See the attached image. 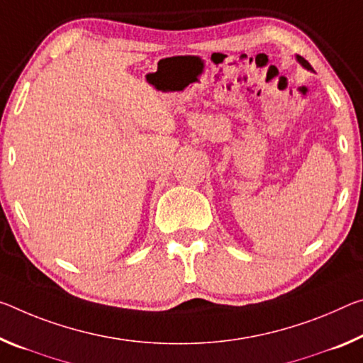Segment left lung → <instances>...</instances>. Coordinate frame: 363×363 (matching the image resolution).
Listing matches in <instances>:
<instances>
[{"label": "left lung", "mask_w": 363, "mask_h": 363, "mask_svg": "<svg viewBox=\"0 0 363 363\" xmlns=\"http://www.w3.org/2000/svg\"><path fill=\"white\" fill-rule=\"evenodd\" d=\"M297 60H298V62H301V65H302L303 67H307V69H312V66H310V62H308V61H306V60H303L302 56H297Z\"/></svg>", "instance_id": "obj_1"}]
</instances>
